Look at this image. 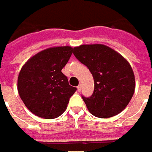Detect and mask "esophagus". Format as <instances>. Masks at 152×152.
<instances>
[{"mask_svg":"<svg viewBox=\"0 0 152 152\" xmlns=\"http://www.w3.org/2000/svg\"><path fill=\"white\" fill-rule=\"evenodd\" d=\"M77 88H78V91H81V89H82V85L79 84L78 87H77Z\"/></svg>","mask_w":152,"mask_h":152,"instance_id":"esophagus-1","label":"esophagus"}]
</instances>
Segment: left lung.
<instances>
[{
  "mask_svg": "<svg viewBox=\"0 0 152 152\" xmlns=\"http://www.w3.org/2000/svg\"><path fill=\"white\" fill-rule=\"evenodd\" d=\"M74 54L94 77L92 96L83 97L88 111L99 118H110L124 110L135 88V75L129 62L104 44L74 47Z\"/></svg>",
  "mask_w": 152,
  "mask_h": 152,
  "instance_id": "left-lung-1",
  "label": "left lung"
}]
</instances>
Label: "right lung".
I'll return each instance as SVG.
<instances>
[{"label":"right lung","mask_w":152,"mask_h":152,"mask_svg":"<svg viewBox=\"0 0 152 152\" xmlns=\"http://www.w3.org/2000/svg\"><path fill=\"white\" fill-rule=\"evenodd\" d=\"M72 53L70 46L51 47L33 55L22 66L17 78L18 94L37 116L51 120L66 110L69 98L77 90L62 73Z\"/></svg>","instance_id":"right-lung-1"}]
</instances>
